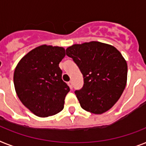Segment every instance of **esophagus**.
Masks as SVG:
<instances>
[{
	"label": "esophagus",
	"mask_w": 146,
	"mask_h": 146,
	"mask_svg": "<svg viewBox=\"0 0 146 146\" xmlns=\"http://www.w3.org/2000/svg\"><path fill=\"white\" fill-rule=\"evenodd\" d=\"M68 86L72 90V87H73V82H72V80H70V81L68 82Z\"/></svg>",
	"instance_id": "obj_1"
}]
</instances>
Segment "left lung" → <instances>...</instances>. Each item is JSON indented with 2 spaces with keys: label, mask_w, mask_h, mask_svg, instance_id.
Here are the masks:
<instances>
[{
  "label": "left lung",
  "mask_w": 146,
  "mask_h": 146,
  "mask_svg": "<svg viewBox=\"0 0 146 146\" xmlns=\"http://www.w3.org/2000/svg\"><path fill=\"white\" fill-rule=\"evenodd\" d=\"M84 76L76 90L80 107L94 114L109 110L117 102L127 83V62L115 47L99 42L75 44L66 49Z\"/></svg>",
  "instance_id": "8db88e82"
}]
</instances>
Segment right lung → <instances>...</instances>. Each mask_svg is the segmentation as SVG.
<instances>
[{
    "label": "right lung",
    "instance_id": "obj_1",
    "mask_svg": "<svg viewBox=\"0 0 146 146\" xmlns=\"http://www.w3.org/2000/svg\"><path fill=\"white\" fill-rule=\"evenodd\" d=\"M66 56L62 47L43 44L27 53L17 65L13 81L24 105L39 117L60 113L69 86L62 79L59 63Z\"/></svg>",
    "mask_w": 146,
    "mask_h": 146
}]
</instances>
